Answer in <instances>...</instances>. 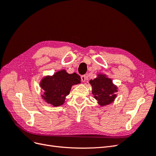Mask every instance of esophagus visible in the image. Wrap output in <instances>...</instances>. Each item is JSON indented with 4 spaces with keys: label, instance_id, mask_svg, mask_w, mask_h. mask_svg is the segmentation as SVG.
<instances>
[{
    "label": "esophagus",
    "instance_id": "34e87169",
    "mask_svg": "<svg viewBox=\"0 0 156 156\" xmlns=\"http://www.w3.org/2000/svg\"><path fill=\"white\" fill-rule=\"evenodd\" d=\"M81 81L83 82H85L86 80L87 79V77L86 75H83L81 77Z\"/></svg>",
    "mask_w": 156,
    "mask_h": 156
}]
</instances>
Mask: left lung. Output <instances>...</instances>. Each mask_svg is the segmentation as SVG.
Here are the masks:
<instances>
[{
  "label": "left lung",
  "instance_id": "obj_1",
  "mask_svg": "<svg viewBox=\"0 0 156 156\" xmlns=\"http://www.w3.org/2000/svg\"><path fill=\"white\" fill-rule=\"evenodd\" d=\"M92 87V94L101 106L107 105L115 99L117 87L112 84V80L105 75H98V77L90 80Z\"/></svg>",
  "mask_w": 156,
  "mask_h": 156
}]
</instances>
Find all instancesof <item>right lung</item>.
<instances>
[{
	"label": "right lung",
	"mask_w": 156,
	"mask_h": 156,
	"mask_svg": "<svg viewBox=\"0 0 156 156\" xmlns=\"http://www.w3.org/2000/svg\"><path fill=\"white\" fill-rule=\"evenodd\" d=\"M80 82L81 77L77 73L69 74L65 70H61L53 76L45 77L41 80L40 86L44 91L42 97L54 107L60 106L64 103L72 87Z\"/></svg>",
	"instance_id": "obj_1"
}]
</instances>
